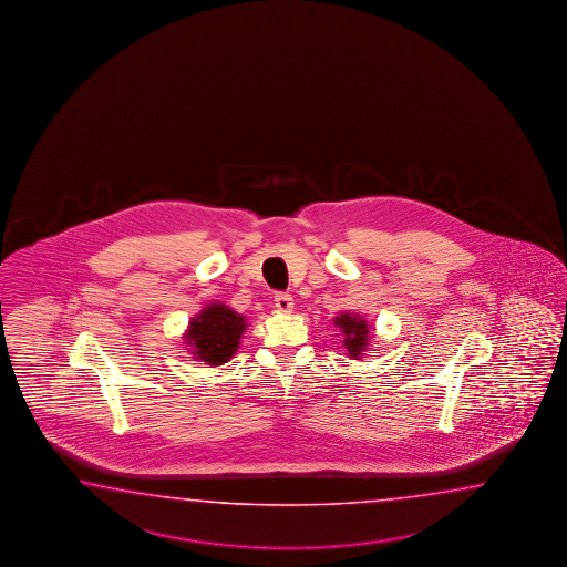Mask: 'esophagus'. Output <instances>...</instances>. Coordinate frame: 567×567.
Returning a JSON list of instances; mask_svg holds the SVG:
<instances>
[{
	"label": "esophagus",
	"instance_id": "1",
	"mask_svg": "<svg viewBox=\"0 0 567 567\" xmlns=\"http://www.w3.org/2000/svg\"><path fill=\"white\" fill-rule=\"evenodd\" d=\"M274 301H276V308H278L279 312H291L293 310V298L286 293V291H278Z\"/></svg>",
	"mask_w": 567,
	"mask_h": 567
}]
</instances>
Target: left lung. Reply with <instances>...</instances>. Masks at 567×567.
I'll list each match as a JSON object with an SVG mask.
<instances>
[{"mask_svg": "<svg viewBox=\"0 0 567 567\" xmlns=\"http://www.w3.org/2000/svg\"><path fill=\"white\" fill-rule=\"evenodd\" d=\"M337 326L342 328V332L347 334L344 340V347L349 349L352 357H359L364 347H367V338H369V326L364 324V320H361L359 316H349V313H342L338 316Z\"/></svg>", "mask_w": 567, "mask_h": 567, "instance_id": "8db88e82", "label": "left lung"}]
</instances>
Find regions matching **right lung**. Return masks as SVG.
Here are the masks:
<instances>
[{
  "label": "right lung",
  "instance_id": "right-lung-1",
  "mask_svg": "<svg viewBox=\"0 0 567 567\" xmlns=\"http://www.w3.org/2000/svg\"><path fill=\"white\" fill-rule=\"evenodd\" d=\"M245 330V318L223 303H213L190 322L186 334L194 347V359L205 364H223L239 349V338Z\"/></svg>",
  "mask_w": 567,
  "mask_h": 567
}]
</instances>
